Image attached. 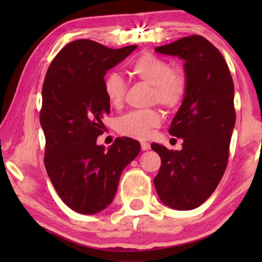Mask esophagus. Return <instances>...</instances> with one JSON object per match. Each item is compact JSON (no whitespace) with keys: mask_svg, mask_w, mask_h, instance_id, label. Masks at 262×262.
Instances as JSON below:
<instances>
[{"mask_svg":"<svg viewBox=\"0 0 262 262\" xmlns=\"http://www.w3.org/2000/svg\"><path fill=\"white\" fill-rule=\"evenodd\" d=\"M141 149L143 150V151H147V150L150 149V144L147 143V142H142V143H141Z\"/></svg>","mask_w":262,"mask_h":262,"instance_id":"obj_1","label":"esophagus"}]
</instances>
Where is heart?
<instances>
[{"mask_svg":"<svg viewBox=\"0 0 262 262\" xmlns=\"http://www.w3.org/2000/svg\"><path fill=\"white\" fill-rule=\"evenodd\" d=\"M130 74L152 86V103L174 108L183 100L186 91L185 75L179 69H171L167 61L150 53L137 57L130 67ZM104 92L108 103L118 107L126 94V82L118 73H110L104 78ZM163 117L158 110L134 111L117 121V129L122 135L134 139H147L154 128L161 126Z\"/></svg>","mask_w":262,"mask_h":262,"instance_id":"obj_1","label":"heart"}]
</instances>
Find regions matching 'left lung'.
<instances>
[{"label":"left lung","mask_w":262,"mask_h":262,"mask_svg":"<svg viewBox=\"0 0 262 262\" xmlns=\"http://www.w3.org/2000/svg\"><path fill=\"white\" fill-rule=\"evenodd\" d=\"M155 52L184 60L186 91L168 129L184 140L183 149L151 144L162 159L154 184L164 205L190 210L214 193L227 168L236 123L232 77L221 52L201 35L181 38Z\"/></svg>","instance_id":"1"}]
</instances>
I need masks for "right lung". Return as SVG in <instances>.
Listing matches in <instances>:
<instances>
[{
	"instance_id": "1",
	"label": "right lung",
	"mask_w": 262,
	"mask_h": 262,
	"mask_svg": "<svg viewBox=\"0 0 262 262\" xmlns=\"http://www.w3.org/2000/svg\"><path fill=\"white\" fill-rule=\"evenodd\" d=\"M136 48L113 50L81 39L62 48L47 70L40 112L46 171L61 200L79 214L111 205L122 171L141 151L129 137H119L107 149L97 144L101 119L110 114L104 76Z\"/></svg>"
}]
</instances>
